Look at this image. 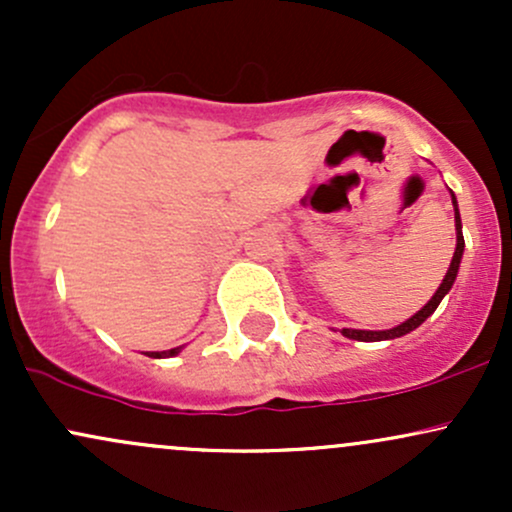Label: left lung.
Segmentation results:
<instances>
[{"mask_svg": "<svg viewBox=\"0 0 512 512\" xmlns=\"http://www.w3.org/2000/svg\"><path fill=\"white\" fill-rule=\"evenodd\" d=\"M452 207H455V236H457V245H455V255H452V262L448 267V274H445V279L440 281L438 291L433 293L431 301H428L424 308L419 310V313H414L409 317V320H404L402 325L392 327V330H349V327H344L342 334L346 339H356V342H385V339H397V337H404V334L414 332L416 327L424 325V322L436 313V308L443 301L445 296H448V291L452 289V284H455L457 279V272H460V262H462V252H464V238H462V219H460V209H457V197L452 195Z\"/></svg>", "mask_w": 512, "mask_h": 512, "instance_id": "8db88e82", "label": "left lung"}]
</instances>
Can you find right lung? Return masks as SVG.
Returning <instances> with one entry per match:
<instances>
[{
	"label": "right lung",
	"instance_id": "add662e5",
	"mask_svg": "<svg viewBox=\"0 0 512 512\" xmlns=\"http://www.w3.org/2000/svg\"><path fill=\"white\" fill-rule=\"evenodd\" d=\"M180 351H182V346H175V349H168V351H146V356H151V358H170V356L180 354Z\"/></svg>",
	"mask_w": 512,
	"mask_h": 512
}]
</instances>
